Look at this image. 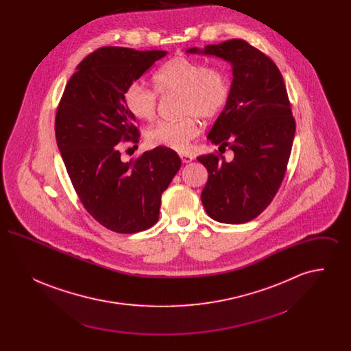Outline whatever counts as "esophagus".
I'll return each instance as SVG.
<instances>
[{
  "label": "esophagus",
  "instance_id": "1",
  "mask_svg": "<svg viewBox=\"0 0 351 351\" xmlns=\"http://www.w3.org/2000/svg\"><path fill=\"white\" fill-rule=\"evenodd\" d=\"M180 159H182L183 163H191L193 158H192V155H189V154H186V152H182V154H180Z\"/></svg>",
  "mask_w": 351,
  "mask_h": 351
}]
</instances>
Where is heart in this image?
<instances>
[{"label": "heart", "mask_w": 351, "mask_h": 351, "mask_svg": "<svg viewBox=\"0 0 351 351\" xmlns=\"http://www.w3.org/2000/svg\"><path fill=\"white\" fill-rule=\"evenodd\" d=\"M154 84L160 93L180 92L179 113L175 121H159L146 130V141L154 147L184 151L197 134V121L218 117L232 97V82L226 72L209 67L185 56L171 59L154 75ZM123 104L129 113L141 121L156 114L158 95L143 84L132 83L123 92Z\"/></svg>", "instance_id": "obj_1"}]
</instances>
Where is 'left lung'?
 Listing matches in <instances>:
<instances>
[{
  "label": "left lung",
  "mask_w": 351,
  "mask_h": 351,
  "mask_svg": "<svg viewBox=\"0 0 351 351\" xmlns=\"http://www.w3.org/2000/svg\"><path fill=\"white\" fill-rule=\"evenodd\" d=\"M186 52L213 55L232 64V97L208 139L219 149L229 147L234 158H197L209 173L201 201L215 221L247 222L275 197L292 150L296 123L283 76L268 56L242 39Z\"/></svg>",
  "instance_id": "obj_1"
}]
</instances>
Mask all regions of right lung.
<instances>
[{"label": "right lung", "mask_w": 351, "mask_h": 351, "mask_svg": "<svg viewBox=\"0 0 351 351\" xmlns=\"http://www.w3.org/2000/svg\"><path fill=\"white\" fill-rule=\"evenodd\" d=\"M167 51L101 47L69 79L55 118V135L68 176L88 213L116 233L143 232L159 219L160 197L182 160L155 147L122 162L118 143L139 133L123 92Z\"/></svg>", "instance_id": "right-lung-1"}]
</instances>
